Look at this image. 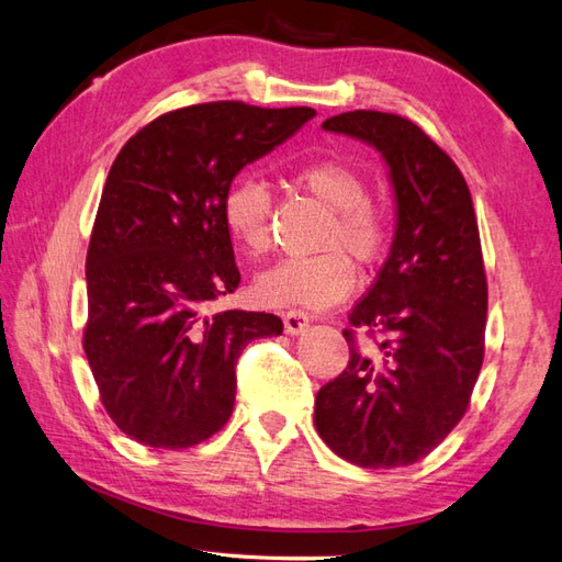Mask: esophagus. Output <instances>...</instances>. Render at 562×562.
Segmentation results:
<instances>
[{"instance_id": "obj_1", "label": "esophagus", "mask_w": 562, "mask_h": 562, "mask_svg": "<svg viewBox=\"0 0 562 562\" xmlns=\"http://www.w3.org/2000/svg\"><path fill=\"white\" fill-rule=\"evenodd\" d=\"M282 321H284V329H286V333H290V335H301V333H304V329L308 327V323H311L308 313L301 311V308L286 311Z\"/></svg>"}]
</instances>
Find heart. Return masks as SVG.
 Segmentation results:
<instances>
[{
	"label": "heart",
	"instance_id": "b5f03b06",
	"mask_svg": "<svg viewBox=\"0 0 562 562\" xmlns=\"http://www.w3.org/2000/svg\"><path fill=\"white\" fill-rule=\"evenodd\" d=\"M294 180L329 209L313 256H292L268 268L254 282V296L270 308H327L356 286V266L375 263L390 249L392 218L378 201L368 199L366 178L339 158H313L299 166ZM272 196L266 182L237 180L223 196V223L249 254L270 247ZM350 252L347 255L346 251Z\"/></svg>",
	"mask_w": 562,
	"mask_h": 562
}]
</instances>
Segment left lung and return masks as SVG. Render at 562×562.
I'll list each match as a JSON object with an SVG mask.
<instances>
[{
  "label": "left lung",
  "instance_id": "8db88e82",
  "mask_svg": "<svg viewBox=\"0 0 562 562\" xmlns=\"http://www.w3.org/2000/svg\"><path fill=\"white\" fill-rule=\"evenodd\" d=\"M323 127L382 151L398 221L375 284L349 313V366L315 396V429L353 465H411L463 418L484 361L488 294L472 196L453 158L404 116L358 109ZM358 326L372 345L357 344Z\"/></svg>",
  "mask_w": 562,
  "mask_h": 562
}]
</instances>
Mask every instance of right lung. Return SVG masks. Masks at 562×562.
Listing matches in <instances>:
<instances>
[{
	"label": "right lung",
	"mask_w": 562,
	"mask_h": 562,
	"mask_svg": "<svg viewBox=\"0 0 562 562\" xmlns=\"http://www.w3.org/2000/svg\"><path fill=\"white\" fill-rule=\"evenodd\" d=\"M315 111L209 102L168 111L123 144L90 237L82 349L109 418L151 449H190L233 413L249 341L272 313H213L239 284L223 196L237 172Z\"/></svg>",
	"instance_id": "obj_1"
}]
</instances>
